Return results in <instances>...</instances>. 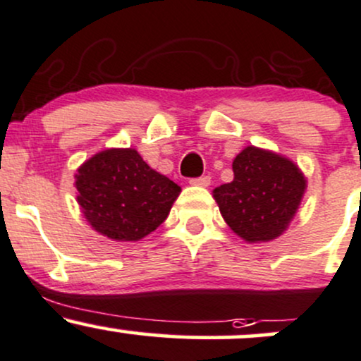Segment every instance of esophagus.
Instances as JSON below:
<instances>
[{"instance_id":"obj_1","label":"esophagus","mask_w":361,"mask_h":361,"mask_svg":"<svg viewBox=\"0 0 361 361\" xmlns=\"http://www.w3.org/2000/svg\"><path fill=\"white\" fill-rule=\"evenodd\" d=\"M190 185H195V186H209V185H210V176L192 178V180H190Z\"/></svg>"}]
</instances>
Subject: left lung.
<instances>
[{"label": "left lung", "mask_w": 361, "mask_h": 361, "mask_svg": "<svg viewBox=\"0 0 361 361\" xmlns=\"http://www.w3.org/2000/svg\"><path fill=\"white\" fill-rule=\"evenodd\" d=\"M233 171L231 183L214 190L224 221L250 243L279 238L304 197L300 169L287 157L251 146L235 156Z\"/></svg>", "instance_id": "obj_1"}]
</instances>
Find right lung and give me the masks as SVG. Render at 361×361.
I'll return each mask as SVG.
<instances>
[{
    "instance_id": "obj_1",
    "label": "right lung",
    "mask_w": 361,
    "mask_h": 361,
    "mask_svg": "<svg viewBox=\"0 0 361 361\" xmlns=\"http://www.w3.org/2000/svg\"><path fill=\"white\" fill-rule=\"evenodd\" d=\"M78 204L98 233L139 241L166 221L181 188L151 169L135 149H106L76 175Z\"/></svg>"
}]
</instances>
